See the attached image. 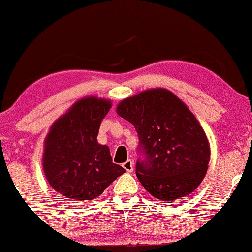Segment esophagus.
Wrapping results in <instances>:
<instances>
[{
    "instance_id": "esophagus-1",
    "label": "esophagus",
    "mask_w": 252,
    "mask_h": 252,
    "mask_svg": "<svg viewBox=\"0 0 252 252\" xmlns=\"http://www.w3.org/2000/svg\"><path fill=\"white\" fill-rule=\"evenodd\" d=\"M123 168L126 170L127 172H132L133 169H134V165H133V162L128 159V161H126L125 163L123 164Z\"/></svg>"
}]
</instances>
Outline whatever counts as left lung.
Masks as SVG:
<instances>
[{"label":"left lung","mask_w":252,"mask_h":252,"mask_svg":"<svg viewBox=\"0 0 252 252\" xmlns=\"http://www.w3.org/2000/svg\"><path fill=\"white\" fill-rule=\"evenodd\" d=\"M117 113L139 135L145 158L136 177L153 197L174 201L192 193L204 179L211 158L206 133L184 102L164 88L125 98Z\"/></svg>","instance_id":"1"}]
</instances>
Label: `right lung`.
<instances>
[{"label": "right lung", "mask_w": 252, "mask_h": 252, "mask_svg": "<svg viewBox=\"0 0 252 252\" xmlns=\"http://www.w3.org/2000/svg\"><path fill=\"white\" fill-rule=\"evenodd\" d=\"M111 100L94 96L78 99L51 126L42 155L48 184L64 198L93 200L125 169L112 162L110 149L97 141Z\"/></svg>", "instance_id": "1"}]
</instances>
